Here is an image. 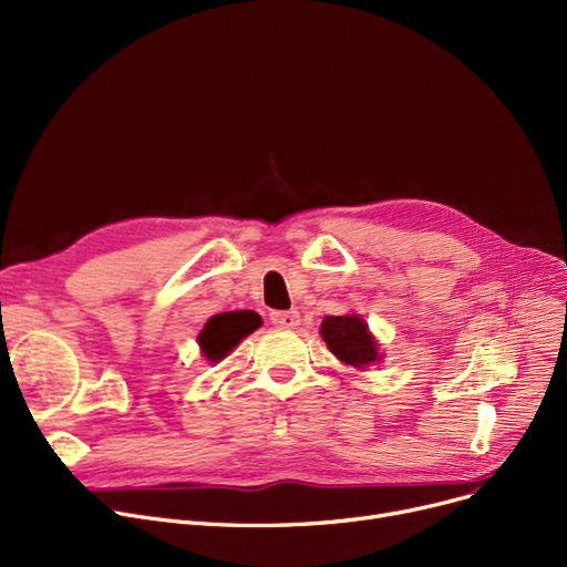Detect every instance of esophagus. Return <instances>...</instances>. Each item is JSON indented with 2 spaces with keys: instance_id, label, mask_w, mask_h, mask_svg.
Listing matches in <instances>:
<instances>
[{
  "instance_id": "1",
  "label": "esophagus",
  "mask_w": 567,
  "mask_h": 567,
  "mask_svg": "<svg viewBox=\"0 0 567 567\" xmlns=\"http://www.w3.org/2000/svg\"><path fill=\"white\" fill-rule=\"evenodd\" d=\"M271 323L280 326V329H296L301 323V315L296 310H276L271 312Z\"/></svg>"
}]
</instances>
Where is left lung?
<instances>
[{
	"mask_svg": "<svg viewBox=\"0 0 567 567\" xmlns=\"http://www.w3.org/2000/svg\"><path fill=\"white\" fill-rule=\"evenodd\" d=\"M321 338L344 365L359 370L370 368L374 361H381L379 344L372 338L368 323L359 315L326 317L321 321Z\"/></svg>",
	"mask_w": 567,
	"mask_h": 567,
	"instance_id": "8db88e82",
	"label": "left lung"
}]
</instances>
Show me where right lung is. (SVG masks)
I'll list each match as a JSON object with an SVG mask.
<instances>
[{
	"label": "right lung",
	"mask_w": 567,
	"mask_h": 567,
	"mask_svg": "<svg viewBox=\"0 0 567 567\" xmlns=\"http://www.w3.org/2000/svg\"><path fill=\"white\" fill-rule=\"evenodd\" d=\"M259 315L252 310H238V312H223L206 321L204 331L197 336V342L202 347V353L206 361L218 363L225 355L241 342L246 336H250L255 329H259Z\"/></svg>",
	"instance_id": "obj_1"
}]
</instances>
